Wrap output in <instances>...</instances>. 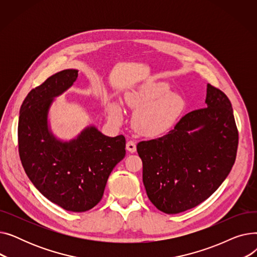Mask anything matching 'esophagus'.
Instances as JSON below:
<instances>
[{
    "instance_id": "esophagus-1",
    "label": "esophagus",
    "mask_w": 257,
    "mask_h": 257,
    "mask_svg": "<svg viewBox=\"0 0 257 257\" xmlns=\"http://www.w3.org/2000/svg\"><path fill=\"white\" fill-rule=\"evenodd\" d=\"M126 149H127V151H129L130 153H134L137 151V145H136V143H134L133 141H129V142H127V144H126Z\"/></svg>"
}]
</instances>
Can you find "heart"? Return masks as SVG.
<instances>
[{
	"label": "heart",
	"instance_id": "heart-1",
	"mask_svg": "<svg viewBox=\"0 0 257 257\" xmlns=\"http://www.w3.org/2000/svg\"><path fill=\"white\" fill-rule=\"evenodd\" d=\"M170 89L167 82L149 81L125 93V103L136 110L132 117L133 128L141 136L149 139L164 136L183 112L184 98ZM106 109L113 123L119 124L123 120V109L117 102H109Z\"/></svg>",
	"mask_w": 257,
	"mask_h": 257
}]
</instances>
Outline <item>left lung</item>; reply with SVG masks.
I'll return each mask as SVG.
<instances>
[{
    "instance_id": "left-lung-1",
    "label": "left lung",
    "mask_w": 257,
    "mask_h": 257,
    "mask_svg": "<svg viewBox=\"0 0 257 257\" xmlns=\"http://www.w3.org/2000/svg\"><path fill=\"white\" fill-rule=\"evenodd\" d=\"M205 103L166 136L138 144L146 192L160 211L196 207L218 190L234 165L238 133L231 103L210 84Z\"/></svg>"
}]
</instances>
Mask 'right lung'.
Masks as SVG:
<instances>
[{"instance_id":"1","label":"right lung","mask_w":257,"mask_h":257,"mask_svg":"<svg viewBox=\"0 0 257 257\" xmlns=\"http://www.w3.org/2000/svg\"><path fill=\"white\" fill-rule=\"evenodd\" d=\"M77 77V70H63L28 93L20 110L19 152L27 176L48 200L83 212L101 201L111 171L125 157L126 140L104 136L92 125L70 141L54 136L50 108Z\"/></svg>"}]
</instances>
